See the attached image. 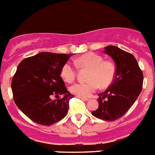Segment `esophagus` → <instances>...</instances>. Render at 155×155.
Returning a JSON list of instances; mask_svg holds the SVG:
<instances>
[{
  "label": "esophagus",
  "instance_id": "1",
  "mask_svg": "<svg viewBox=\"0 0 155 155\" xmlns=\"http://www.w3.org/2000/svg\"><path fill=\"white\" fill-rule=\"evenodd\" d=\"M78 98H79V99H81V100H84V101H88V98H83V97H80V96H77Z\"/></svg>",
  "mask_w": 155,
  "mask_h": 155
}]
</instances>
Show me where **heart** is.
I'll return each instance as SVG.
<instances>
[{
  "label": "heart",
  "mask_w": 155,
  "mask_h": 155,
  "mask_svg": "<svg viewBox=\"0 0 155 155\" xmlns=\"http://www.w3.org/2000/svg\"><path fill=\"white\" fill-rule=\"evenodd\" d=\"M78 68L88 69L87 82H78L70 87L71 93L80 97L86 98L96 92L99 86L107 88L113 82L115 76V67L112 62L104 60L101 55L94 52H88L74 60ZM76 75L74 65L67 62L61 69L62 78L67 82H72Z\"/></svg>",
  "instance_id": "b5f03b06"
}]
</instances>
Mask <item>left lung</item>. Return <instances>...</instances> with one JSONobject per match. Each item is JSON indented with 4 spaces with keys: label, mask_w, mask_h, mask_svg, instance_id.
<instances>
[{
    "label": "left lung",
    "mask_w": 155,
    "mask_h": 155,
    "mask_svg": "<svg viewBox=\"0 0 155 155\" xmlns=\"http://www.w3.org/2000/svg\"><path fill=\"white\" fill-rule=\"evenodd\" d=\"M116 64L114 81L104 92L99 94V107L92 112L97 118L115 121L122 117L140 94L143 75L136 58L129 52L109 45L104 48Z\"/></svg>",
    "instance_id": "left-lung-1"
}]
</instances>
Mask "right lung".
<instances>
[{"mask_svg":"<svg viewBox=\"0 0 155 155\" xmlns=\"http://www.w3.org/2000/svg\"><path fill=\"white\" fill-rule=\"evenodd\" d=\"M73 54L41 52L20 62L12 80L14 101L34 122L51 125L67 115L69 101L61 69ZM54 96L57 98L52 100Z\"/></svg>","mask_w":155,"mask_h":155,"instance_id":"right-lung-1","label":"right lung"}]
</instances>
